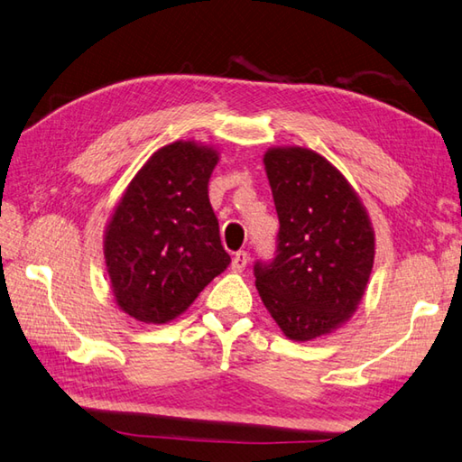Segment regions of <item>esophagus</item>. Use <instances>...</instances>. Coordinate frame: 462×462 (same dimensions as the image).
Wrapping results in <instances>:
<instances>
[{
    "instance_id": "obj_1",
    "label": "esophagus",
    "mask_w": 462,
    "mask_h": 462,
    "mask_svg": "<svg viewBox=\"0 0 462 462\" xmlns=\"http://www.w3.org/2000/svg\"><path fill=\"white\" fill-rule=\"evenodd\" d=\"M248 264V252L246 250H238L232 258V270L234 273H244V268Z\"/></svg>"
}]
</instances>
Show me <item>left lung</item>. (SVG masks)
Masks as SVG:
<instances>
[{"mask_svg": "<svg viewBox=\"0 0 462 462\" xmlns=\"http://www.w3.org/2000/svg\"><path fill=\"white\" fill-rule=\"evenodd\" d=\"M280 220L278 254L256 262L258 294L296 342L340 328L356 312L374 264V230L345 174L300 146L264 153Z\"/></svg>", "mask_w": 462, "mask_h": 462, "instance_id": "obj_1", "label": "left lung"}]
</instances>
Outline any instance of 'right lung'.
<instances>
[{"label":"right lung","instance_id":"1","mask_svg":"<svg viewBox=\"0 0 462 462\" xmlns=\"http://www.w3.org/2000/svg\"><path fill=\"white\" fill-rule=\"evenodd\" d=\"M220 152L176 140L148 158L117 200L104 230L116 304L132 319L166 324L230 264L208 182Z\"/></svg>","mask_w":462,"mask_h":462}]
</instances>
